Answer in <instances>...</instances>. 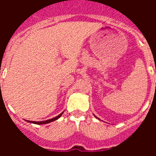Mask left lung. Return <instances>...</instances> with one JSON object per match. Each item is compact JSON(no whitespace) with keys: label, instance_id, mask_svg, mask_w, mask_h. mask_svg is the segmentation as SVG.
Returning a JSON list of instances; mask_svg holds the SVG:
<instances>
[{"label":"left lung","instance_id":"1","mask_svg":"<svg viewBox=\"0 0 156 156\" xmlns=\"http://www.w3.org/2000/svg\"><path fill=\"white\" fill-rule=\"evenodd\" d=\"M95 117H96V116H95Z\"/></svg>","mask_w":156,"mask_h":156}]
</instances>
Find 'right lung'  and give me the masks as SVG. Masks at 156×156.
<instances>
[{
  "instance_id": "right-lung-1",
  "label": "right lung",
  "mask_w": 156,
  "mask_h": 156,
  "mask_svg": "<svg viewBox=\"0 0 156 156\" xmlns=\"http://www.w3.org/2000/svg\"><path fill=\"white\" fill-rule=\"evenodd\" d=\"M62 113H63V112H62ZM62 113H61V114H60V115H58V116H56V117H53V118H52V119L47 120V121H28V122H30V123L36 124V125H44V124L50 123V122H52V121H56V120H57V119L61 117V115H62Z\"/></svg>"
}]
</instances>
